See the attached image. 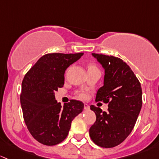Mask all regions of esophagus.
Returning <instances> with one entry per match:
<instances>
[{"mask_svg":"<svg viewBox=\"0 0 159 159\" xmlns=\"http://www.w3.org/2000/svg\"><path fill=\"white\" fill-rule=\"evenodd\" d=\"M84 109H86V110H89V105L85 103L84 104Z\"/></svg>","mask_w":159,"mask_h":159,"instance_id":"1","label":"esophagus"}]
</instances>
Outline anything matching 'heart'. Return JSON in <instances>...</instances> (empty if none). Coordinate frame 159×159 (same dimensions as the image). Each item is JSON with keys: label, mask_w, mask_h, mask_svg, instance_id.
<instances>
[{"label": "heart", "mask_w": 159, "mask_h": 159, "mask_svg": "<svg viewBox=\"0 0 159 159\" xmlns=\"http://www.w3.org/2000/svg\"><path fill=\"white\" fill-rule=\"evenodd\" d=\"M95 67H96V66H95L93 64L89 65V68H95ZM80 98H83H83H85V95H83V94L80 95Z\"/></svg>", "instance_id": "b5f03b06"}]
</instances>
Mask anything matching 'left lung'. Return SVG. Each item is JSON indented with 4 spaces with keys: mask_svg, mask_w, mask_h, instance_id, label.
<instances>
[{
    "mask_svg": "<svg viewBox=\"0 0 159 159\" xmlns=\"http://www.w3.org/2000/svg\"><path fill=\"white\" fill-rule=\"evenodd\" d=\"M92 55L105 70L103 86L98 89L96 101H103L109 108L102 112L100 108L90 106L96 119L89 135L99 146L112 148L122 143L135 126L142 105V87L133 71L120 58Z\"/></svg>",
    "mask_w": 159,
    "mask_h": 159,
    "instance_id": "obj_1",
    "label": "left lung"
}]
</instances>
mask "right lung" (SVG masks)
<instances>
[{
    "instance_id": "right-lung-1",
    "label": "right lung",
    "mask_w": 159,
    "mask_h": 159,
    "mask_svg": "<svg viewBox=\"0 0 159 159\" xmlns=\"http://www.w3.org/2000/svg\"><path fill=\"white\" fill-rule=\"evenodd\" d=\"M83 55L48 53L40 57L22 82L20 104L24 122L37 142L55 145L67 136L71 122L83 112L84 104L75 99L62 106L54 93L64 85V73Z\"/></svg>"
}]
</instances>
